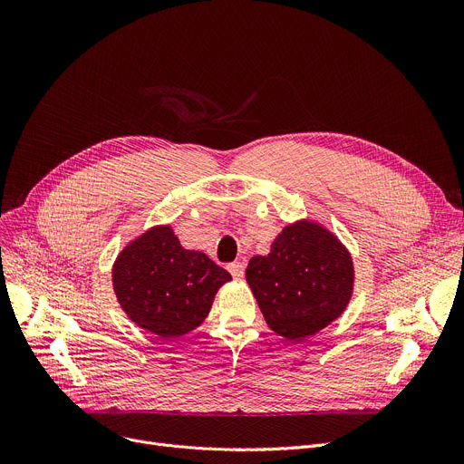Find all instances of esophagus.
Returning a JSON list of instances; mask_svg holds the SVG:
<instances>
[{
    "label": "esophagus",
    "mask_w": 464,
    "mask_h": 464,
    "mask_svg": "<svg viewBox=\"0 0 464 464\" xmlns=\"http://www.w3.org/2000/svg\"><path fill=\"white\" fill-rule=\"evenodd\" d=\"M227 271L233 275V278H242L245 276V263L242 261H233V263H229L227 265Z\"/></svg>",
    "instance_id": "1"
}]
</instances>
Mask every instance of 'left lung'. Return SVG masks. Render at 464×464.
Returning a JSON list of instances; mask_svg holds the SVG:
<instances>
[{
	"instance_id": "8db88e82",
	"label": "left lung",
	"mask_w": 464,
	"mask_h": 464,
	"mask_svg": "<svg viewBox=\"0 0 464 464\" xmlns=\"http://www.w3.org/2000/svg\"><path fill=\"white\" fill-rule=\"evenodd\" d=\"M246 282L266 325L287 340H303L346 310L353 263L325 227L297 222L282 229L271 254L250 259Z\"/></svg>"
}]
</instances>
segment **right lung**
Listing matches in <instances>:
<instances>
[{"label": "right lung", "instance_id": "obj_1", "mask_svg": "<svg viewBox=\"0 0 464 464\" xmlns=\"http://www.w3.org/2000/svg\"><path fill=\"white\" fill-rule=\"evenodd\" d=\"M229 280L231 275L208 256L182 248L169 226L130 242L112 266L120 306L133 324L161 338L201 325L216 291Z\"/></svg>", "mask_w": 464, "mask_h": 464}]
</instances>
